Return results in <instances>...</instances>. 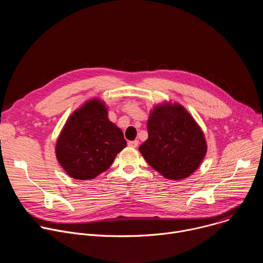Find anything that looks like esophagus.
<instances>
[{
  "label": "esophagus",
  "mask_w": 263,
  "mask_h": 263,
  "mask_svg": "<svg viewBox=\"0 0 263 263\" xmlns=\"http://www.w3.org/2000/svg\"><path fill=\"white\" fill-rule=\"evenodd\" d=\"M128 145L131 147H136L138 145V140H130L128 141Z\"/></svg>",
  "instance_id": "34e87169"
}]
</instances>
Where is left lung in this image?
<instances>
[{"label": "left lung", "mask_w": 263, "mask_h": 263, "mask_svg": "<svg viewBox=\"0 0 263 263\" xmlns=\"http://www.w3.org/2000/svg\"><path fill=\"white\" fill-rule=\"evenodd\" d=\"M147 139L139 152L164 178L191 176L204 159L207 145L194 118L179 104L158 105L147 121Z\"/></svg>", "instance_id": "left-lung-1"}]
</instances>
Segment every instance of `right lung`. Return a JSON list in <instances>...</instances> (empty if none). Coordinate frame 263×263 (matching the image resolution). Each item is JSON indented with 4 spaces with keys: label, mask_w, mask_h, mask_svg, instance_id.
I'll return each instance as SVG.
<instances>
[{
    "label": "right lung",
    "mask_w": 263,
    "mask_h": 263,
    "mask_svg": "<svg viewBox=\"0 0 263 263\" xmlns=\"http://www.w3.org/2000/svg\"><path fill=\"white\" fill-rule=\"evenodd\" d=\"M107 108L90 100L69 117L56 144V157L73 179L90 180L107 171L127 142L107 117Z\"/></svg>",
    "instance_id": "right-lung-1"
}]
</instances>
